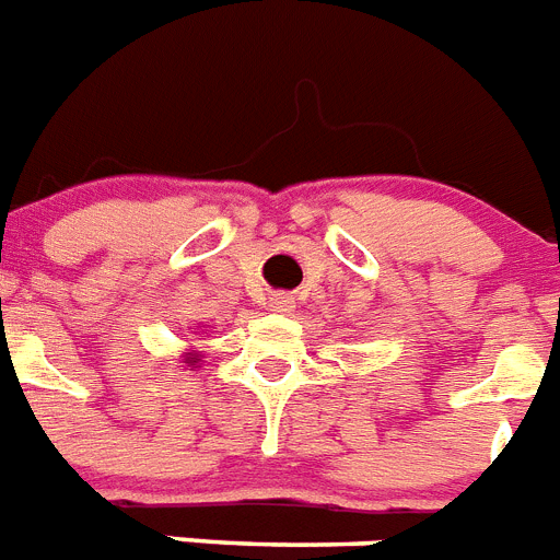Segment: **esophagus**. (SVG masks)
<instances>
[{
  "label": "esophagus",
  "mask_w": 560,
  "mask_h": 560,
  "mask_svg": "<svg viewBox=\"0 0 560 560\" xmlns=\"http://www.w3.org/2000/svg\"><path fill=\"white\" fill-rule=\"evenodd\" d=\"M269 308L277 314H289V312H294V300H291L289 294H271Z\"/></svg>",
  "instance_id": "1"
}]
</instances>
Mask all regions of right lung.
<instances>
[{
	"mask_svg": "<svg viewBox=\"0 0 560 560\" xmlns=\"http://www.w3.org/2000/svg\"><path fill=\"white\" fill-rule=\"evenodd\" d=\"M184 362L189 365V371H195V368L200 365V351H192V348H186L184 351Z\"/></svg>",
	"mask_w": 560,
	"mask_h": 560,
	"instance_id": "1",
	"label": "right lung"
}]
</instances>
